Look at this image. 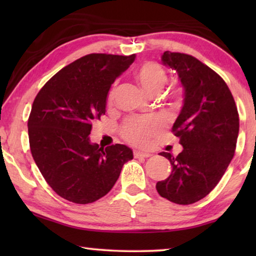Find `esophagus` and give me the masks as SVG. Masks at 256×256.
<instances>
[{"label":"esophagus","mask_w":256,"mask_h":256,"mask_svg":"<svg viewBox=\"0 0 256 256\" xmlns=\"http://www.w3.org/2000/svg\"><path fill=\"white\" fill-rule=\"evenodd\" d=\"M150 154L142 152V151H134V157L136 158H148L150 157Z\"/></svg>","instance_id":"esophagus-1"}]
</instances>
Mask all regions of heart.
<instances>
[{"mask_svg": "<svg viewBox=\"0 0 256 256\" xmlns=\"http://www.w3.org/2000/svg\"><path fill=\"white\" fill-rule=\"evenodd\" d=\"M136 80L146 94L156 96L162 92L167 82V73L164 68L156 62H146L136 72ZM112 92L110 99L112 98ZM180 99L178 92L172 94V100L177 102ZM159 123L150 118H132L125 124L123 128L124 138L133 144L144 146L148 142L149 138L158 131Z\"/></svg>", "mask_w": 256, "mask_h": 256, "instance_id": "b5f03b06", "label": "heart"}]
</instances>
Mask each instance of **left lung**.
Wrapping results in <instances>:
<instances>
[{
	"instance_id": "1",
	"label": "left lung",
	"mask_w": 256,
	"mask_h": 256,
	"mask_svg": "<svg viewBox=\"0 0 256 256\" xmlns=\"http://www.w3.org/2000/svg\"><path fill=\"white\" fill-rule=\"evenodd\" d=\"M164 66L175 70L184 89L183 107L172 125L183 151L174 157L168 178L156 184L160 196L177 204L206 198L222 180L236 149L240 118L222 78L193 56L164 52Z\"/></svg>"
}]
</instances>
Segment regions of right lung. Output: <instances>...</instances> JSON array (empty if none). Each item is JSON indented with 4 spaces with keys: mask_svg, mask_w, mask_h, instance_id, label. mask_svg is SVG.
Segmentation results:
<instances>
[{
    "mask_svg": "<svg viewBox=\"0 0 256 256\" xmlns=\"http://www.w3.org/2000/svg\"><path fill=\"white\" fill-rule=\"evenodd\" d=\"M134 60L136 54L86 55L50 78L34 98L28 120L32 158L50 188L68 201L99 200L133 159L128 146L102 148L89 134L92 120L105 114L110 86Z\"/></svg>",
    "mask_w": 256,
    "mask_h": 256,
    "instance_id": "right-lung-1",
    "label": "right lung"
}]
</instances>
